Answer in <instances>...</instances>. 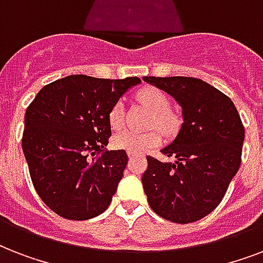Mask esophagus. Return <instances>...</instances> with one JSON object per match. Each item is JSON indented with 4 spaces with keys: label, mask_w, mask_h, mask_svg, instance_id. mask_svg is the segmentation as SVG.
Returning <instances> with one entry per match:
<instances>
[{
    "label": "esophagus",
    "mask_w": 263,
    "mask_h": 263,
    "mask_svg": "<svg viewBox=\"0 0 263 263\" xmlns=\"http://www.w3.org/2000/svg\"><path fill=\"white\" fill-rule=\"evenodd\" d=\"M128 157H129V160H132V158H135L136 154H134V153H129V152H128Z\"/></svg>",
    "instance_id": "esophagus-1"
}]
</instances>
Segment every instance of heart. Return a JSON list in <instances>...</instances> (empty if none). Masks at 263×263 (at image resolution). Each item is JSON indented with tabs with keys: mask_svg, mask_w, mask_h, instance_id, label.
<instances>
[{
	"mask_svg": "<svg viewBox=\"0 0 263 263\" xmlns=\"http://www.w3.org/2000/svg\"><path fill=\"white\" fill-rule=\"evenodd\" d=\"M136 98L142 102L148 110L153 113L150 120V125H156L165 135H173L179 129L180 120L176 113H173L171 107V99L162 90L156 87H144L138 91ZM124 106L123 102H116L109 110V124L111 129H119L123 125ZM161 142L160 132L152 129L147 132H134V131H120L113 136L115 147L127 150L134 154L147 152L148 148L156 147Z\"/></svg>",
	"mask_w": 263,
	"mask_h": 263,
	"instance_id": "b5f03b06",
	"label": "heart"
}]
</instances>
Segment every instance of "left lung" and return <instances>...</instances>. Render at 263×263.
<instances>
[{"instance_id":"8db88e82","label":"left lung","mask_w":263,"mask_h":263,"mask_svg":"<svg viewBox=\"0 0 263 263\" xmlns=\"http://www.w3.org/2000/svg\"><path fill=\"white\" fill-rule=\"evenodd\" d=\"M181 106L184 123L161 152L175 162L147 157L142 176L150 208L165 220L188 224L220 204L239 171L245 127L229 97L195 78L144 76Z\"/></svg>"}]
</instances>
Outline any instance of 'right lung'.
<instances>
[{
  "label": "right lung",
  "mask_w": 263,
  "mask_h": 263,
  "mask_svg": "<svg viewBox=\"0 0 263 263\" xmlns=\"http://www.w3.org/2000/svg\"><path fill=\"white\" fill-rule=\"evenodd\" d=\"M138 83L71 75L46 84L27 107L23 153L38 195L59 216L83 221L109 208L128 162L125 150H106L109 110Z\"/></svg>",
  "instance_id": "right-lung-1"
}]
</instances>
